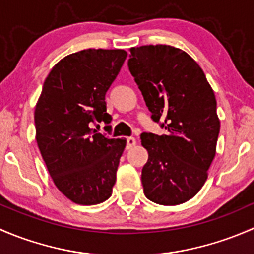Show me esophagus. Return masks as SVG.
Masks as SVG:
<instances>
[{"label":"esophagus","mask_w":254,"mask_h":254,"mask_svg":"<svg viewBox=\"0 0 254 254\" xmlns=\"http://www.w3.org/2000/svg\"><path fill=\"white\" fill-rule=\"evenodd\" d=\"M136 145V140H135V137H127V148H131L134 147V146Z\"/></svg>","instance_id":"esophagus-1"}]
</instances>
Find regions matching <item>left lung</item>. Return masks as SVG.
I'll return each instance as SVG.
<instances>
[{
    "label": "left lung",
    "mask_w": 254,
    "mask_h": 254,
    "mask_svg": "<svg viewBox=\"0 0 254 254\" xmlns=\"http://www.w3.org/2000/svg\"><path fill=\"white\" fill-rule=\"evenodd\" d=\"M127 66L153 122L166 135L141 134L148 160L141 182L146 198L178 205L196 195L216 153L220 120L205 73L186 51L171 45L130 49Z\"/></svg>",
    "instance_id": "8db88e82"
}]
</instances>
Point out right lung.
Instances as JSON below:
<instances>
[{"label":"right lung","instance_id":"right-lung-1","mask_svg":"<svg viewBox=\"0 0 254 254\" xmlns=\"http://www.w3.org/2000/svg\"><path fill=\"white\" fill-rule=\"evenodd\" d=\"M127 54L87 49L61 59L48 75L34 112L35 139L59 190L79 205L112 195L127 140L91 129L111 122L106 93Z\"/></svg>","mask_w":254,"mask_h":254}]
</instances>
